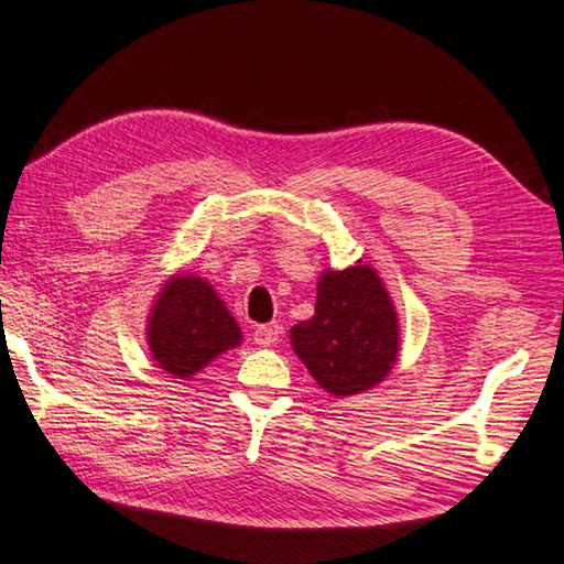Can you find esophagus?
<instances>
[{
  "mask_svg": "<svg viewBox=\"0 0 564 564\" xmlns=\"http://www.w3.org/2000/svg\"><path fill=\"white\" fill-rule=\"evenodd\" d=\"M281 336V326L279 323H265V326H259L253 330V340L259 343V346H273L275 340Z\"/></svg>",
  "mask_w": 564,
  "mask_h": 564,
  "instance_id": "esophagus-1",
  "label": "esophagus"
}]
</instances>
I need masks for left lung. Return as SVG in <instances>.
Segmentation results:
<instances>
[{
	"label": "left lung",
	"instance_id": "1",
	"mask_svg": "<svg viewBox=\"0 0 564 564\" xmlns=\"http://www.w3.org/2000/svg\"><path fill=\"white\" fill-rule=\"evenodd\" d=\"M291 348L313 380L336 398L383 383L398 362L400 323L373 265L323 271L316 313L291 328Z\"/></svg>",
	"mask_w": 564,
	"mask_h": 564
}]
</instances>
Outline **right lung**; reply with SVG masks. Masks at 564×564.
I'll use <instances>...</instances> for the list:
<instances>
[{"label": "right lung", "mask_w": 564, "mask_h": 564, "mask_svg": "<svg viewBox=\"0 0 564 564\" xmlns=\"http://www.w3.org/2000/svg\"><path fill=\"white\" fill-rule=\"evenodd\" d=\"M147 343L161 370L188 380L221 352L241 346L243 336L214 285L178 271L161 285L151 305Z\"/></svg>", "instance_id": "1"}]
</instances>
